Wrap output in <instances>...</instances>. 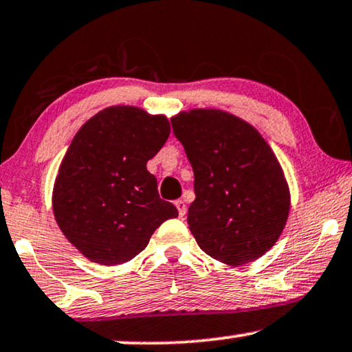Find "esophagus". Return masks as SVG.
Segmentation results:
<instances>
[{"instance_id":"1","label":"esophagus","mask_w":352,"mask_h":352,"mask_svg":"<svg viewBox=\"0 0 352 352\" xmlns=\"http://www.w3.org/2000/svg\"><path fill=\"white\" fill-rule=\"evenodd\" d=\"M175 208L179 209V215H180V217H184V215L186 214V204L184 203V201H182V199L175 201Z\"/></svg>"}]
</instances>
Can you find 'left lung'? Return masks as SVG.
Masks as SVG:
<instances>
[{
  "mask_svg": "<svg viewBox=\"0 0 352 352\" xmlns=\"http://www.w3.org/2000/svg\"><path fill=\"white\" fill-rule=\"evenodd\" d=\"M195 172L188 225L206 254L227 265L264 256L289 214V188L269 143L246 120L222 109L172 117Z\"/></svg>",
  "mask_w": 352,
  "mask_h": 352,
  "instance_id": "left-lung-1",
  "label": "left lung"
}]
</instances>
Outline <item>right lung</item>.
I'll list each match as a JSON object with an SVG mask.
<instances>
[{
    "label": "right lung",
    "mask_w": 352,
    "mask_h": 352,
    "mask_svg": "<svg viewBox=\"0 0 352 352\" xmlns=\"http://www.w3.org/2000/svg\"><path fill=\"white\" fill-rule=\"evenodd\" d=\"M170 135L164 114L137 106H109L75 133L53 188L60 232L87 259L129 262L148 246L164 220L179 215L159 198L146 162Z\"/></svg>",
    "instance_id": "1"
}]
</instances>
